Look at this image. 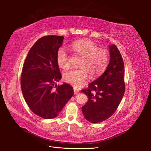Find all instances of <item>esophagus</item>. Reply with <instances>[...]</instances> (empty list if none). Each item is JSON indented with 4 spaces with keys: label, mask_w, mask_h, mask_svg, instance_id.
<instances>
[{
    "label": "esophagus",
    "mask_w": 151,
    "mask_h": 151,
    "mask_svg": "<svg viewBox=\"0 0 151 151\" xmlns=\"http://www.w3.org/2000/svg\"><path fill=\"white\" fill-rule=\"evenodd\" d=\"M73 90H74V93L75 94H77V93H79V90H78L77 89H76V88H73Z\"/></svg>",
    "instance_id": "esophagus-1"
}]
</instances>
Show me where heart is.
I'll list each match as a JSON object with an SVG mask.
<instances>
[{"instance_id": "heart-1", "label": "heart", "mask_w": 151, "mask_h": 151, "mask_svg": "<svg viewBox=\"0 0 151 151\" xmlns=\"http://www.w3.org/2000/svg\"><path fill=\"white\" fill-rule=\"evenodd\" d=\"M70 50L81 59L78 69L70 70L63 73V77L67 83L75 88H80L86 82L88 74L91 78L100 75L106 69L109 60V54L106 50L99 46L89 40H79L71 43ZM56 60L59 67L68 69L70 66V55L63 48L57 52Z\"/></svg>"}]
</instances>
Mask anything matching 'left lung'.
<instances>
[{"mask_svg": "<svg viewBox=\"0 0 151 151\" xmlns=\"http://www.w3.org/2000/svg\"><path fill=\"white\" fill-rule=\"evenodd\" d=\"M109 49L110 60L105 72L81 91L88 97L82 107L84 116L94 124L106 120L114 113L125 89L122 55L115 45H110Z\"/></svg>", "mask_w": 151, "mask_h": 151, "instance_id": "8db88e82", "label": "left lung"}]
</instances>
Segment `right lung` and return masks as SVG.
<instances>
[{
	"mask_svg": "<svg viewBox=\"0 0 151 151\" xmlns=\"http://www.w3.org/2000/svg\"><path fill=\"white\" fill-rule=\"evenodd\" d=\"M63 37L44 36L30 49L23 64L21 91L32 111L43 119L57 117L74 94L73 88L63 83L56 55Z\"/></svg>",
	"mask_w": 151,
	"mask_h": 151,
	"instance_id": "right-lung-1",
	"label": "right lung"
}]
</instances>
